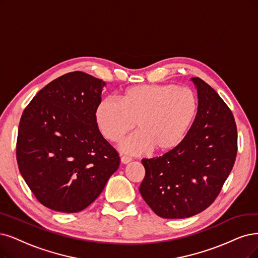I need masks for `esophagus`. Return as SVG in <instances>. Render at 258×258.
Masks as SVG:
<instances>
[{
    "label": "esophagus",
    "instance_id": "obj_1",
    "mask_svg": "<svg viewBox=\"0 0 258 258\" xmlns=\"http://www.w3.org/2000/svg\"><path fill=\"white\" fill-rule=\"evenodd\" d=\"M130 161H132V158H131V157H128V156H125V155L121 156V163H122V164L126 165V164H128V163H130Z\"/></svg>",
    "mask_w": 258,
    "mask_h": 258
}]
</instances>
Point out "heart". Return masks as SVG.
Segmentation results:
<instances>
[{"label": "heart", "mask_w": 258, "mask_h": 258, "mask_svg": "<svg viewBox=\"0 0 258 258\" xmlns=\"http://www.w3.org/2000/svg\"><path fill=\"white\" fill-rule=\"evenodd\" d=\"M198 100L195 92L172 84L134 86L119 101L104 99L94 118L102 135L118 142L136 127L139 132L124 139L120 150L140 155L154 149L157 153L174 150L183 141L195 120Z\"/></svg>", "instance_id": "1"}]
</instances>
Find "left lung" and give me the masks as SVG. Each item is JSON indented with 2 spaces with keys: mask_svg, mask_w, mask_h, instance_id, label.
I'll return each mask as SVG.
<instances>
[{
  "mask_svg": "<svg viewBox=\"0 0 258 258\" xmlns=\"http://www.w3.org/2000/svg\"><path fill=\"white\" fill-rule=\"evenodd\" d=\"M198 112L187 135L163 156L144 158L139 191L157 216L183 219L211 205L230 175L237 155L233 113L215 89L192 78Z\"/></svg>",
  "mask_w": 258,
  "mask_h": 258,
  "instance_id": "1",
  "label": "left lung"
}]
</instances>
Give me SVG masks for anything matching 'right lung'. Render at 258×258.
I'll return each mask as SVG.
<instances>
[{
    "label": "right lung",
    "instance_id": "obj_1",
    "mask_svg": "<svg viewBox=\"0 0 258 258\" xmlns=\"http://www.w3.org/2000/svg\"><path fill=\"white\" fill-rule=\"evenodd\" d=\"M104 86L87 73H67L43 87L22 113L19 170L38 201L55 212L88 207L119 168V154L94 118Z\"/></svg>",
    "mask_w": 258,
    "mask_h": 258
}]
</instances>
